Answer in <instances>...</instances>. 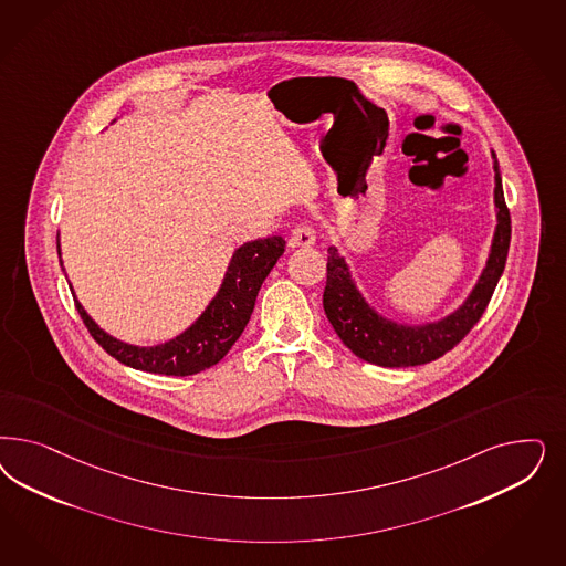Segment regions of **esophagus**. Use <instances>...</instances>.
Instances as JSON below:
<instances>
[{
  "mask_svg": "<svg viewBox=\"0 0 566 566\" xmlns=\"http://www.w3.org/2000/svg\"><path fill=\"white\" fill-rule=\"evenodd\" d=\"M314 241H316L314 229H312L311 224L302 222V224H297L292 231L290 248H311V245H314Z\"/></svg>",
  "mask_w": 566,
  "mask_h": 566,
  "instance_id": "34e87169",
  "label": "esophagus"
}]
</instances>
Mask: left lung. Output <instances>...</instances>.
I'll use <instances>...</instances> for the list:
<instances>
[{
    "mask_svg": "<svg viewBox=\"0 0 566 566\" xmlns=\"http://www.w3.org/2000/svg\"><path fill=\"white\" fill-rule=\"evenodd\" d=\"M495 170V233L485 269L474 283L473 292L462 302L458 311L446 318L424 325H400L389 321L368 306L363 293L358 292L349 266L339 255L337 248H328L327 287L323 293V306L328 323L358 358L366 363L387 368L419 366L433 363L446 352L458 346L464 335L479 323L492 300L493 290L504 273L506 255L511 248V212L504 201L502 177L497 158L492 151Z\"/></svg>",
    "mask_w": 566,
    "mask_h": 566,
    "instance_id": "left-lung-1",
    "label": "left lung"
}]
</instances>
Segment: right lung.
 <instances>
[{"mask_svg": "<svg viewBox=\"0 0 566 566\" xmlns=\"http://www.w3.org/2000/svg\"><path fill=\"white\" fill-rule=\"evenodd\" d=\"M283 252L285 239L279 235L243 243L231 258L219 293L212 297L208 308L201 312L200 318L191 327L185 328L181 335L160 346L125 344L97 327L76 297L74 304L93 339L118 363L166 377H187L217 365L227 356L254 312L255 295L264 279L273 271Z\"/></svg>", "mask_w": 566, "mask_h": 566, "instance_id": "right-lung-1", "label": "right lung"}]
</instances>
